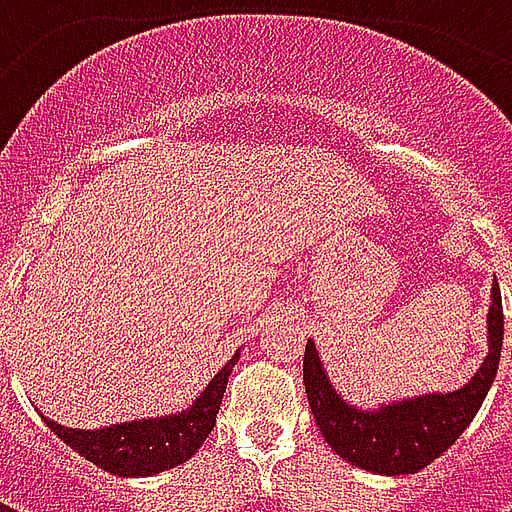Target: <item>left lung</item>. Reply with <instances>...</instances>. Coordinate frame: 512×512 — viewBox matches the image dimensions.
Masks as SVG:
<instances>
[{"label":"left lung","instance_id":"left-lung-1","mask_svg":"<svg viewBox=\"0 0 512 512\" xmlns=\"http://www.w3.org/2000/svg\"><path fill=\"white\" fill-rule=\"evenodd\" d=\"M502 293L499 282L491 285L488 307V356L469 384L455 392L395 400L378 408H356L334 392L332 381L321 365L315 343L307 340L304 351V389L310 400L312 417L323 439L340 458L359 469L376 474H414L439 458L469 428L474 414L483 406L494 384L502 354Z\"/></svg>","mask_w":512,"mask_h":512}]
</instances>
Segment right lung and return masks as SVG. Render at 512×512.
<instances>
[{
    "mask_svg": "<svg viewBox=\"0 0 512 512\" xmlns=\"http://www.w3.org/2000/svg\"><path fill=\"white\" fill-rule=\"evenodd\" d=\"M241 351L208 381L200 397L186 411L167 414V417L131 419L120 425H109L101 430L65 428L46 419L57 436L82 458L93 461L98 469H104L117 477H150V474L167 472L172 466L186 463L200 450L202 441L216 425V414L222 406V395L227 389V378L233 373Z\"/></svg>",
    "mask_w": 512,
    "mask_h": 512,
    "instance_id": "right-lung-1",
    "label": "right lung"
}]
</instances>
